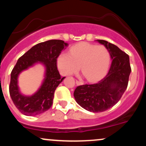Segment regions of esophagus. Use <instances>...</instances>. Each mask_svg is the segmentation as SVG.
I'll list each match as a JSON object with an SVG mask.
<instances>
[{
    "mask_svg": "<svg viewBox=\"0 0 146 146\" xmlns=\"http://www.w3.org/2000/svg\"><path fill=\"white\" fill-rule=\"evenodd\" d=\"M76 84L78 85H82L83 84V82L79 81V80H76Z\"/></svg>",
    "mask_w": 146,
    "mask_h": 146,
    "instance_id": "34e87169",
    "label": "esophagus"
}]
</instances>
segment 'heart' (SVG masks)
I'll return each instance as SVG.
<instances>
[{"label":"heart","instance_id":"heart-1","mask_svg":"<svg viewBox=\"0 0 146 146\" xmlns=\"http://www.w3.org/2000/svg\"><path fill=\"white\" fill-rule=\"evenodd\" d=\"M110 56L105 46L87 42H80L70 48L69 53H62L57 60V65L64 75L81 71L88 81L100 80L106 74L110 64Z\"/></svg>","mask_w":146,"mask_h":146}]
</instances>
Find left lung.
Segmentation results:
<instances>
[{
	"label": "left lung",
	"mask_w": 146,
	"mask_h": 146,
	"mask_svg": "<svg viewBox=\"0 0 146 146\" xmlns=\"http://www.w3.org/2000/svg\"><path fill=\"white\" fill-rule=\"evenodd\" d=\"M98 42L104 45L113 60L109 71L98 83L80 85L73 93L78 104L93 113L107 110L119 101L128 86L131 72L128 54L108 42Z\"/></svg>",
	"instance_id": "left-lung-1"
}]
</instances>
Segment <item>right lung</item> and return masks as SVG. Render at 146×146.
<instances>
[{"mask_svg": "<svg viewBox=\"0 0 146 146\" xmlns=\"http://www.w3.org/2000/svg\"><path fill=\"white\" fill-rule=\"evenodd\" d=\"M67 45L61 40L43 42L33 46L18 60L11 71L9 89L11 100L22 114L34 116L44 113L51 107L55 90L65 78L60 76L57 68V59ZM38 61H41L46 66L44 82L38 91L32 96H23L18 90V75L22 70Z\"/></svg>", "mask_w": 146, "mask_h": 146, "instance_id": "obj_1", "label": "right lung"}]
</instances>
